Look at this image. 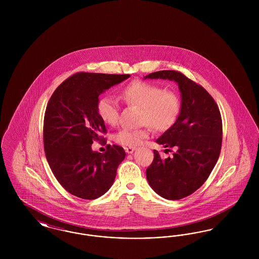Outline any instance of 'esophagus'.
<instances>
[{
  "label": "esophagus",
  "mask_w": 259,
  "mask_h": 259,
  "mask_svg": "<svg viewBox=\"0 0 259 259\" xmlns=\"http://www.w3.org/2000/svg\"><path fill=\"white\" fill-rule=\"evenodd\" d=\"M136 148L134 147H127V148H125V151L127 152V153H133V151L135 150Z\"/></svg>",
  "instance_id": "34e87169"
}]
</instances>
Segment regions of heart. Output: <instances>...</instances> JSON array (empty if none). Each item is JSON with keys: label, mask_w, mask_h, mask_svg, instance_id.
Here are the masks:
<instances>
[{"label": "heart", "mask_w": 259, "mask_h": 259, "mask_svg": "<svg viewBox=\"0 0 259 259\" xmlns=\"http://www.w3.org/2000/svg\"><path fill=\"white\" fill-rule=\"evenodd\" d=\"M120 98L128 106L141 109L138 129H121L114 137V141L126 147L140 145L150 134V126L155 131L170 129L179 118L182 104L177 93L145 80H135L124 87ZM100 118L108 125L114 126L118 121L119 105L116 99L106 95L97 102Z\"/></svg>", "instance_id": "1"}]
</instances>
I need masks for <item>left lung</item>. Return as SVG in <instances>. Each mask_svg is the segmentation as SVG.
Instances as JSON below:
<instances>
[{
  "label": "left lung",
  "mask_w": 259,
  "mask_h": 259,
  "mask_svg": "<svg viewBox=\"0 0 259 259\" xmlns=\"http://www.w3.org/2000/svg\"><path fill=\"white\" fill-rule=\"evenodd\" d=\"M145 78H163L178 82L182 93V109L178 120L156 143L172 157L154 158L147 169L151 188L161 197L179 200L195 192L207 181L220 157L222 120L220 109L209 92L181 72L165 70Z\"/></svg>",
  "instance_id": "obj_1"
}]
</instances>
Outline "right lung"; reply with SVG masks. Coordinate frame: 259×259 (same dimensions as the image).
Returning <instances> with one entry per match:
<instances>
[{"label":"right lung","mask_w":259,"mask_h":259,"mask_svg":"<svg viewBox=\"0 0 259 259\" xmlns=\"http://www.w3.org/2000/svg\"><path fill=\"white\" fill-rule=\"evenodd\" d=\"M130 74L79 72L55 89L44 119V148L50 169L71 194L84 200L104 195L114 182L123 148L107 145L105 153L93 151L107 129L97 112L99 95Z\"/></svg>","instance_id":"obj_1"}]
</instances>
